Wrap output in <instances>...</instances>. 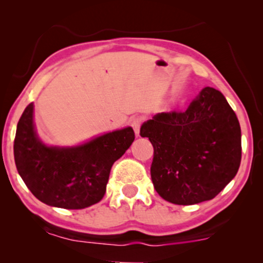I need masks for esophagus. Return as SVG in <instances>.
Segmentation results:
<instances>
[{
	"mask_svg": "<svg viewBox=\"0 0 263 263\" xmlns=\"http://www.w3.org/2000/svg\"><path fill=\"white\" fill-rule=\"evenodd\" d=\"M130 125L133 127V129H134L135 135L139 136L140 135V127H141V120H140V118H138V117L132 118Z\"/></svg>",
	"mask_w": 263,
	"mask_h": 263,
	"instance_id": "34e87169",
	"label": "esophagus"
}]
</instances>
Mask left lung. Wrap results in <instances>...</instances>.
<instances>
[{"label": "left lung", "instance_id": "1", "mask_svg": "<svg viewBox=\"0 0 263 263\" xmlns=\"http://www.w3.org/2000/svg\"><path fill=\"white\" fill-rule=\"evenodd\" d=\"M153 145L151 177L157 193L175 204L212 200L235 177L242 134L221 92L204 87L185 111L154 115L140 129Z\"/></svg>", "mask_w": 263, "mask_h": 263}]
</instances>
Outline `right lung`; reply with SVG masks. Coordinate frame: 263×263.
I'll return each mask as SVG.
<instances>
[{
	"instance_id": "obj_1",
	"label": "right lung",
	"mask_w": 263,
	"mask_h": 263,
	"mask_svg": "<svg viewBox=\"0 0 263 263\" xmlns=\"http://www.w3.org/2000/svg\"><path fill=\"white\" fill-rule=\"evenodd\" d=\"M134 139L133 128L127 127L79 146H48L35 132L31 103L17 122L14 159L25 184L39 201L82 210L103 199L111 167Z\"/></svg>"
}]
</instances>
